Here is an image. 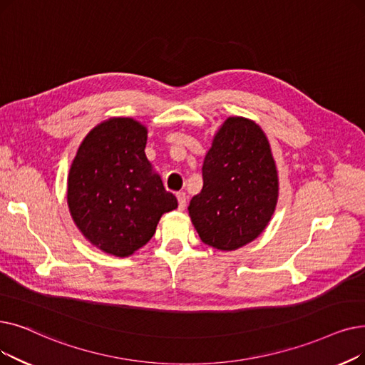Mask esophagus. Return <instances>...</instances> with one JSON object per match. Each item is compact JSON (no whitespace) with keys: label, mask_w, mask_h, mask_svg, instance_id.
Here are the masks:
<instances>
[{"label":"esophagus","mask_w":365,"mask_h":365,"mask_svg":"<svg viewBox=\"0 0 365 365\" xmlns=\"http://www.w3.org/2000/svg\"><path fill=\"white\" fill-rule=\"evenodd\" d=\"M176 197H178V201H179V210H185V207H186V194L185 192H178Z\"/></svg>","instance_id":"esophagus-1"}]
</instances>
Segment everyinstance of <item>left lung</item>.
<instances>
[{
  "label": "left lung",
  "instance_id": "left-lung-1",
  "mask_svg": "<svg viewBox=\"0 0 365 365\" xmlns=\"http://www.w3.org/2000/svg\"><path fill=\"white\" fill-rule=\"evenodd\" d=\"M279 197L277 170L261 126L228 118L204 158L202 189L189 202L200 239L235 250L265 230Z\"/></svg>",
  "mask_w": 365,
  "mask_h": 365
}]
</instances>
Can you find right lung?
Returning <instances> with one entry per match:
<instances>
[{"label":"right lung","mask_w":365,"mask_h":365,"mask_svg":"<svg viewBox=\"0 0 365 365\" xmlns=\"http://www.w3.org/2000/svg\"><path fill=\"white\" fill-rule=\"evenodd\" d=\"M148 130L131 118L101 122L78 146L68 173L67 201L77 228L98 249L130 257L178 209L145 148Z\"/></svg>","instance_id":"add662e5"}]
</instances>
